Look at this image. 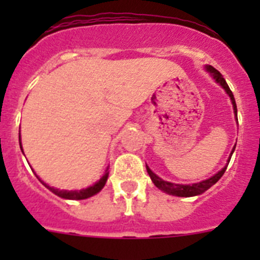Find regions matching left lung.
Returning a JSON list of instances; mask_svg holds the SVG:
<instances>
[{"label":"left lung","mask_w":260,"mask_h":260,"mask_svg":"<svg viewBox=\"0 0 260 260\" xmlns=\"http://www.w3.org/2000/svg\"><path fill=\"white\" fill-rule=\"evenodd\" d=\"M204 69H206V71H208V73H210L211 77H212L213 79H215L216 83L220 84V86H221L222 88L225 89V92L228 93L229 98H231L232 105H233L234 118H236V121H237V123H238L237 105H236V100H234L233 93H232L231 88H229V86H228V84H226L225 79H224V78H222V75L220 74L219 71L216 70L215 68H212V66H211V65H206V66H204ZM234 148H236V144H234L233 150H232L231 155H229L228 162H226V165H225V167L222 168L221 171H219L216 174H213L212 177H210V178H207V180L201 181V182H197V183H189V185H181V183L169 182V181L162 180V178H160V177H158L157 174L153 173V172L150 169V167H148V165H147V164H146V168H147V172H148V174H150L151 180H152V182L155 183L156 187L161 190V191L167 192V194H169V195H174V197H185V198H187V197H195V195H201V194H203L204 191H207V190L210 189L211 186L215 185V183L217 182V181H219L220 178H221L222 174H224L225 171H226V167H228L229 161H231V157H232V155H233V152H234Z\"/></svg>","instance_id":"left-lung-1"}]
</instances>
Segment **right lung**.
I'll list each match as a JSON object with an SVG mask.
<instances>
[{"instance_id": "right-lung-1", "label": "right lung", "mask_w": 260, "mask_h": 260, "mask_svg": "<svg viewBox=\"0 0 260 260\" xmlns=\"http://www.w3.org/2000/svg\"><path fill=\"white\" fill-rule=\"evenodd\" d=\"M19 146H20V150H22V152H23L22 142H20V135H19ZM108 169H109V167L107 168V171H105V173L103 174L102 178H100L98 182L93 183L92 186H89V187H86V189H82V190H70V191H69V190L54 189V187H52V186L47 185L44 181H41L40 177L39 176H36V177H38L39 181H40V182L43 183V185H44L48 190H50L53 194H56L57 197H59V198L71 199V201H82V199H87V198H89V197H93V195H96L98 192L102 191L103 187H104L105 183H107L108 176H109V172H108Z\"/></svg>"}]
</instances>
